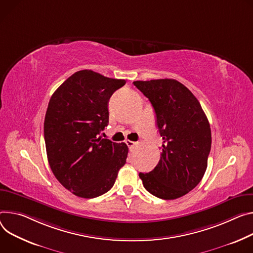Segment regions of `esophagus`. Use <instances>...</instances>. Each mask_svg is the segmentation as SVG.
Returning <instances> with one entry per match:
<instances>
[{
	"mask_svg": "<svg viewBox=\"0 0 253 253\" xmlns=\"http://www.w3.org/2000/svg\"><path fill=\"white\" fill-rule=\"evenodd\" d=\"M126 144H127V146H128L129 148H132V147L136 144V142L131 141V140H126Z\"/></svg>",
	"mask_w": 253,
	"mask_h": 253,
	"instance_id": "34e87169",
	"label": "esophagus"
}]
</instances>
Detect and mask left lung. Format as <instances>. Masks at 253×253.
Wrapping results in <instances>:
<instances>
[{
  "label": "left lung",
  "mask_w": 253,
  "mask_h": 253,
  "mask_svg": "<svg viewBox=\"0 0 253 253\" xmlns=\"http://www.w3.org/2000/svg\"><path fill=\"white\" fill-rule=\"evenodd\" d=\"M150 101L164 144L153 170L139 173L153 196L174 200L188 194L203 178L211 150V128L192 91L172 79L133 83Z\"/></svg>",
  "instance_id": "1"
}]
</instances>
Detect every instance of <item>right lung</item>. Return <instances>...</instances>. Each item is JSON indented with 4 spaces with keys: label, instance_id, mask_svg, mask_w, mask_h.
<instances>
[{
    "label": "right lung",
    "instance_id": "right-lung-1",
    "mask_svg": "<svg viewBox=\"0 0 253 253\" xmlns=\"http://www.w3.org/2000/svg\"><path fill=\"white\" fill-rule=\"evenodd\" d=\"M125 84L84 70L50 98L44 119L48 163L57 180L78 197L93 199L107 193L126 164L127 145L99 136L109 123V100Z\"/></svg>",
    "mask_w": 253,
    "mask_h": 253
}]
</instances>
